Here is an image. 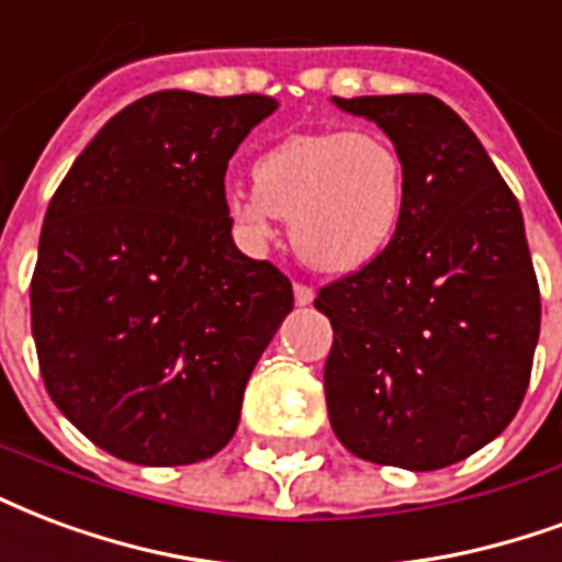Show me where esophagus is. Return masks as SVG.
<instances>
[{
	"mask_svg": "<svg viewBox=\"0 0 562 562\" xmlns=\"http://www.w3.org/2000/svg\"><path fill=\"white\" fill-rule=\"evenodd\" d=\"M313 297H315V292L310 289V285H303V282H297V285H294V303H297V306L313 303Z\"/></svg>",
	"mask_w": 562,
	"mask_h": 562,
	"instance_id": "1",
	"label": "esophagus"
}]
</instances>
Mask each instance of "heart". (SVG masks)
<instances>
[{
  "label": "heart",
  "mask_w": 562,
  "mask_h": 562,
  "mask_svg": "<svg viewBox=\"0 0 562 562\" xmlns=\"http://www.w3.org/2000/svg\"><path fill=\"white\" fill-rule=\"evenodd\" d=\"M252 190L232 187L226 211L249 244L289 220L292 247L318 273H355L396 238L408 202V166L375 131L301 133L252 166Z\"/></svg>",
  "instance_id": "1"
}]
</instances>
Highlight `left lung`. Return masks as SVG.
Wrapping results in <instances>:
<instances>
[{
	"instance_id": "left-lung-1",
	"label": "left lung",
	"mask_w": 562,
	"mask_h": 562,
	"mask_svg": "<svg viewBox=\"0 0 562 562\" xmlns=\"http://www.w3.org/2000/svg\"><path fill=\"white\" fill-rule=\"evenodd\" d=\"M334 103L398 145L408 202L393 244L315 297L330 426L360 459L438 471L497 438L530 384L542 303L521 207L438 98Z\"/></svg>"
}]
</instances>
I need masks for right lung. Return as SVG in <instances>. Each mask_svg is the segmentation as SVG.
<instances>
[{
	"label": "right lung",
	"mask_w": 562,
	"mask_h": 562,
	"mask_svg": "<svg viewBox=\"0 0 562 562\" xmlns=\"http://www.w3.org/2000/svg\"><path fill=\"white\" fill-rule=\"evenodd\" d=\"M265 94L154 91L103 124L49 199L32 336L56 408L115 459L193 464L226 447L285 273L232 240L226 169Z\"/></svg>",
	"instance_id": "obj_1"
}]
</instances>
